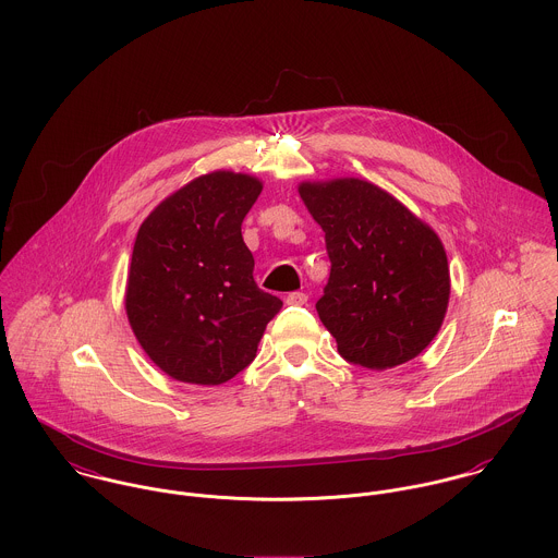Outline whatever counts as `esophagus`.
I'll list each match as a JSON object with an SVG mask.
<instances>
[{"instance_id":"esophagus-1","label":"esophagus","mask_w":558,"mask_h":558,"mask_svg":"<svg viewBox=\"0 0 558 558\" xmlns=\"http://www.w3.org/2000/svg\"><path fill=\"white\" fill-rule=\"evenodd\" d=\"M287 304H291V306H304V304H308V295L302 293V291L289 293V295H287Z\"/></svg>"}]
</instances>
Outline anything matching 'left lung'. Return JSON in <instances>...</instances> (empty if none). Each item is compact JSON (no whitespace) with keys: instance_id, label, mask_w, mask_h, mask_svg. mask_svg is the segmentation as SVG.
<instances>
[{"instance_id":"left-lung-1","label":"left lung","mask_w":558,"mask_h":558,"mask_svg":"<svg viewBox=\"0 0 558 558\" xmlns=\"http://www.w3.org/2000/svg\"><path fill=\"white\" fill-rule=\"evenodd\" d=\"M331 260L316 312L338 353L387 371L417 357L449 304L447 254L433 229L383 187L357 178L304 182Z\"/></svg>"}]
</instances>
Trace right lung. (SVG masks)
Segmentation results:
<instances>
[{
    "instance_id": "right-lung-1",
    "label": "right lung",
    "mask_w": 558,
    "mask_h": 558,
    "mask_svg": "<svg viewBox=\"0 0 558 558\" xmlns=\"http://www.w3.org/2000/svg\"><path fill=\"white\" fill-rule=\"evenodd\" d=\"M263 184L214 171L165 198L132 250L125 314L149 360L182 383L220 385L256 357L282 308L254 282L242 222Z\"/></svg>"
}]
</instances>
